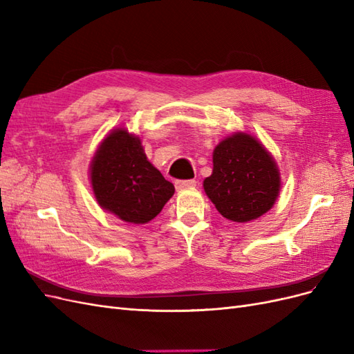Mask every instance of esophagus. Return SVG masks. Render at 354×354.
Here are the masks:
<instances>
[{
  "instance_id": "esophagus-1",
  "label": "esophagus",
  "mask_w": 354,
  "mask_h": 354,
  "mask_svg": "<svg viewBox=\"0 0 354 354\" xmlns=\"http://www.w3.org/2000/svg\"><path fill=\"white\" fill-rule=\"evenodd\" d=\"M196 186V180H177L176 181V189L177 190H185V189H192Z\"/></svg>"
}]
</instances>
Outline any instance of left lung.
Wrapping results in <instances>:
<instances>
[{
  "instance_id": "obj_1",
  "label": "left lung",
  "mask_w": 354,
  "mask_h": 354,
  "mask_svg": "<svg viewBox=\"0 0 354 354\" xmlns=\"http://www.w3.org/2000/svg\"><path fill=\"white\" fill-rule=\"evenodd\" d=\"M203 189L224 218L246 223L273 207L281 174L273 156L255 137L236 133L214 149L212 174L203 180Z\"/></svg>"
}]
</instances>
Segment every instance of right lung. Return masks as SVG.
Here are the masks:
<instances>
[{"label": "right lung", "instance_id": "add662e5", "mask_svg": "<svg viewBox=\"0 0 354 354\" xmlns=\"http://www.w3.org/2000/svg\"><path fill=\"white\" fill-rule=\"evenodd\" d=\"M95 201L118 218L145 224L162 211L174 186L149 162L140 138L116 128L104 137L90 165Z\"/></svg>", "mask_w": 354, "mask_h": 354}]
</instances>
